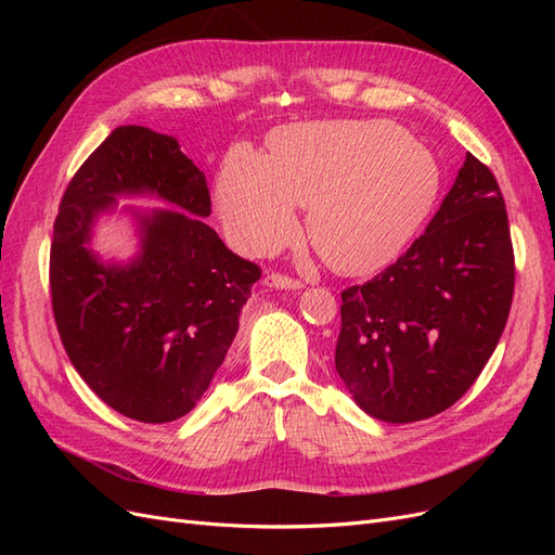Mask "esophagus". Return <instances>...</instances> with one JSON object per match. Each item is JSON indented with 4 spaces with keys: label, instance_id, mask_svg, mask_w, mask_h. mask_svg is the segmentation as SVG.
Segmentation results:
<instances>
[{
    "label": "esophagus",
    "instance_id": "1",
    "mask_svg": "<svg viewBox=\"0 0 555 555\" xmlns=\"http://www.w3.org/2000/svg\"><path fill=\"white\" fill-rule=\"evenodd\" d=\"M263 284L271 289H284V292H296V289H304V284L298 280H292L287 275H280V273H271L263 278Z\"/></svg>",
    "mask_w": 555,
    "mask_h": 555
}]
</instances>
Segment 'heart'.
Listing matches in <instances>:
<instances>
[{"instance_id": "obj_1", "label": "heart", "mask_w": 555, "mask_h": 555, "mask_svg": "<svg viewBox=\"0 0 555 555\" xmlns=\"http://www.w3.org/2000/svg\"><path fill=\"white\" fill-rule=\"evenodd\" d=\"M442 169L430 150L389 122H306L278 129L268 157L233 147L215 182L231 243L266 255L298 231L333 271L363 275L389 266L438 204Z\"/></svg>"}]
</instances>
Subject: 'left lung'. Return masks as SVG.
Wrapping results in <instances>:
<instances>
[{
    "instance_id": "left-lung-1",
    "label": "left lung",
    "mask_w": 555,
    "mask_h": 555,
    "mask_svg": "<svg viewBox=\"0 0 555 555\" xmlns=\"http://www.w3.org/2000/svg\"><path fill=\"white\" fill-rule=\"evenodd\" d=\"M512 296L505 201L493 173L467 153L424 236L384 273L343 292L335 371L379 422L440 414L491 359Z\"/></svg>"
}]
</instances>
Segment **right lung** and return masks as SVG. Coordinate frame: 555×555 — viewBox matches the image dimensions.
Segmentation results:
<instances>
[{
    "instance_id": "add662e5",
    "label": "right lung",
    "mask_w": 555,
    "mask_h": 555,
    "mask_svg": "<svg viewBox=\"0 0 555 555\" xmlns=\"http://www.w3.org/2000/svg\"><path fill=\"white\" fill-rule=\"evenodd\" d=\"M150 195L173 209L116 208ZM138 227L129 262L91 247L102 214ZM204 171L180 143L147 127H117L66 188L50 247V292L62 345L108 408L143 424L194 410L238 333L259 266L241 259L206 224Z\"/></svg>"
}]
</instances>
